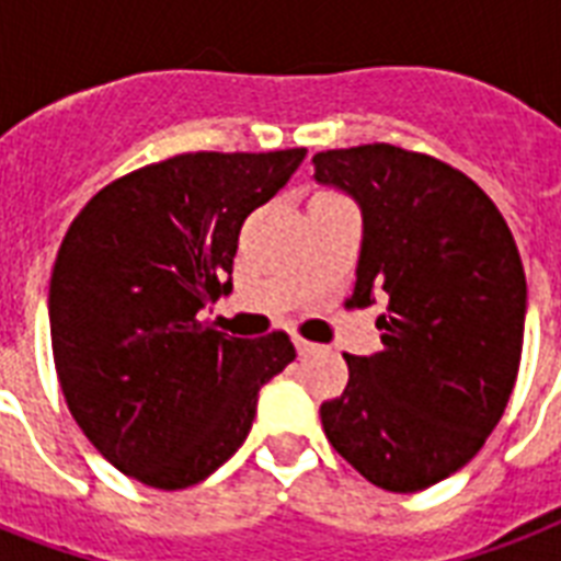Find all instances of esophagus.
I'll use <instances>...</instances> for the list:
<instances>
[{"instance_id": "1", "label": "esophagus", "mask_w": 561, "mask_h": 561, "mask_svg": "<svg viewBox=\"0 0 561 561\" xmlns=\"http://www.w3.org/2000/svg\"><path fill=\"white\" fill-rule=\"evenodd\" d=\"M294 346H297V352L306 358V355H311V352H317V343L306 341V337H299V334H294Z\"/></svg>"}]
</instances>
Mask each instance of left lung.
I'll list each match as a JSON object with an SVG mask.
<instances>
[{
  "label": "left lung",
  "mask_w": 561,
  "mask_h": 561,
  "mask_svg": "<svg viewBox=\"0 0 561 561\" xmlns=\"http://www.w3.org/2000/svg\"><path fill=\"white\" fill-rule=\"evenodd\" d=\"M314 180L360 206L352 306L387 302L383 350L350 364L320 419L343 460L387 492L462 469L513 396L527 279L504 215L462 171L396 145L317 153Z\"/></svg>",
  "instance_id": "obj_1"
}]
</instances>
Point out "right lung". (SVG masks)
<instances>
[{"mask_svg":"<svg viewBox=\"0 0 561 561\" xmlns=\"http://www.w3.org/2000/svg\"><path fill=\"white\" fill-rule=\"evenodd\" d=\"M306 148L180 153L113 180L57 250L48 323L60 390L87 439L127 478L186 489L250 434L259 390L297 358L285 332L255 341L201 323L232 290L247 215Z\"/></svg>","mask_w":561,"mask_h":561,"instance_id":"obj_1","label":"right lung"}]
</instances>
